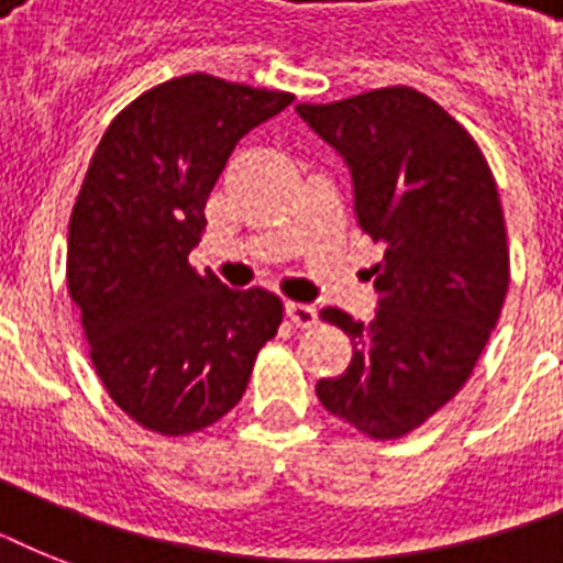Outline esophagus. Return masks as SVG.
<instances>
[{
	"label": "esophagus",
	"instance_id": "34e87169",
	"mask_svg": "<svg viewBox=\"0 0 563 563\" xmlns=\"http://www.w3.org/2000/svg\"><path fill=\"white\" fill-rule=\"evenodd\" d=\"M286 316L295 327H312L318 321V309L312 303H286Z\"/></svg>",
	"mask_w": 563,
	"mask_h": 563
}]
</instances>
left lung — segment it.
<instances>
[{"instance_id":"1","label":"left lung","mask_w":563,"mask_h":563,"mask_svg":"<svg viewBox=\"0 0 563 563\" xmlns=\"http://www.w3.org/2000/svg\"><path fill=\"white\" fill-rule=\"evenodd\" d=\"M298 113L351 166L360 228L385 245L371 268L374 321L321 309V321L351 335L353 360L342 376L318 379L316 394L362 435L402 438L462 391L506 303L497 180L476 140L411 87Z\"/></svg>"}]
</instances>
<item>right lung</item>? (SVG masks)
<instances>
[{"instance_id": "add662e5", "label": "right lung", "mask_w": 563, "mask_h": 563, "mask_svg": "<svg viewBox=\"0 0 563 563\" xmlns=\"http://www.w3.org/2000/svg\"><path fill=\"white\" fill-rule=\"evenodd\" d=\"M216 75H180L134 99L101 136L69 219L66 286L110 400L140 427L180 438L224 418L283 303L198 274L189 251L242 136L291 104Z\"/></svg>"}]
</instances>
